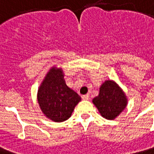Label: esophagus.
Wrapping results in <instances>:
<instances>
[{"label":"esophagus","instance_id":"1","mask_svg":"<svg viewBox=\"0 0 154 154\" xmlns=\"http://www.w3.org/2000/svg\"><path fill=\"white\" fill-rule=\"evenodd\" d=\"M82 99H84V100H88V99H89V95L88 94H85V95H82Z\"/></svg>","mask_w":154,"mask_h":154}]
</instances>
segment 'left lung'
Instances as JSON below:
<instances>
[{
  "label": "left lung",
  "instance_id": "left-lung-1",
  "mask_svg": "<svg viewBox=\"0 0 154 154\" xmlns=\"http://www.w3.org/2000/svg\"><path fill=\"white\" fill-rule=\"evenodd\" d=\"M93 103L101 116L107 120H115L125 109L128 99L116 82L106 80L100 86L99 95L93 99Z\"/></svg>",
  "mask_w": 154,
  "mask_h": 154
}]
</instances>
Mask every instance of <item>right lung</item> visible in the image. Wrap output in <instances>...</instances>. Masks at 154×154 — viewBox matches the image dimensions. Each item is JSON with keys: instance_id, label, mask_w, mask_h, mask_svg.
Masks as SVG:
<instances>
[{"instance_id": "1", "label": "right lung", "mask_w": 154, "mask_h": 154, "mask_svg": "<svg viewBox=\"0 0 154 154\" xmlns=\"http://www.w3.org/2000/svg\"><path fill=\"white\" fill-rule=\"evenodd\" d=\"M37 99L45 116L62 122L71 117L81 97L66 84L62 68L52 66L38 87Z\"/></svg>"}]
</instances>
